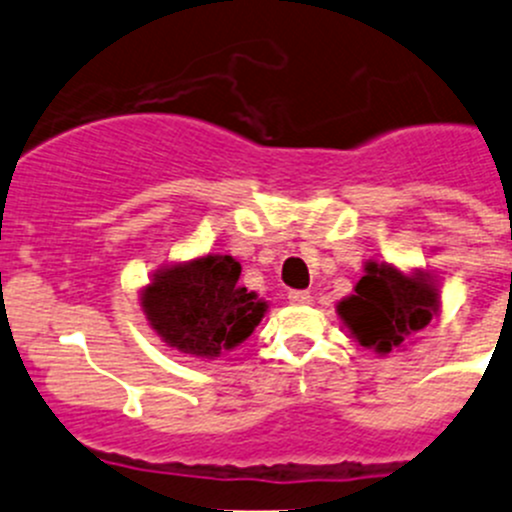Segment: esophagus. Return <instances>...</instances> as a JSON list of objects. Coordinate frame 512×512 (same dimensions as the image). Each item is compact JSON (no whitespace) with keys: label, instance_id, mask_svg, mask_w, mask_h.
<instances>
[{"label":"esophagus","instance_id":"1","mask_svg":"<svg viewBox=\"0 0 512 512\" xmlns=\"http://www.w3.org/2000/svg\"><path fill=\"white\" fill-rule=\"evenodd\" d=\"M287 299L292 304H309V302H312V294L304 292V289H289Z\"/></svg>","mask_w":512,"mask_h":512}]
</instances>
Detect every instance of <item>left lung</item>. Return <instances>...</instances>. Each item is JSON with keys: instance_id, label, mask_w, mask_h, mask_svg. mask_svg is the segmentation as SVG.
Returning a JSON list of instances; mask_svg holds the SVG:
<instances>
[{"instance_id": "8db88e82", "label": "left lung", "mask_w": 512, "mask_h": 512, "mask_svg": "<svg viewBox=\"0 0 512 512\" xmlns=\"http://www.w3.org/2000/svg\"><path fill=\"white\" fill-rule=\"evenodd\" d=\"M364 272L354 294L337 304L344 327L361 347L389 354L438 317L441 294L428 272L406 275L386 262H366Z\"/></svg>"}]
</instances>
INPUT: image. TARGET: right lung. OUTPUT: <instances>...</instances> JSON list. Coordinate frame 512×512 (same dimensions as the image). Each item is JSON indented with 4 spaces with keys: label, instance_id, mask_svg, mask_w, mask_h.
Listing matches in <instances>:
<instances>
[{
    "label": "right lung",
    "instance_id": "1",
    "mask_svg": "<svg viewBox=\"0 0 512 512\" xmlns=\"http://www.w3.org/2000/svg\"><path fill=\"white\" fill-rule=\"evenodd\" d=\"M240 272V262L230 255L160 267L141 292L148 324L168 347L200 359L235 349L267 312V302L237 285Z\"/></svg>",
    "mask_w": 512,
    "mask_h": 512
}]
</instances>
